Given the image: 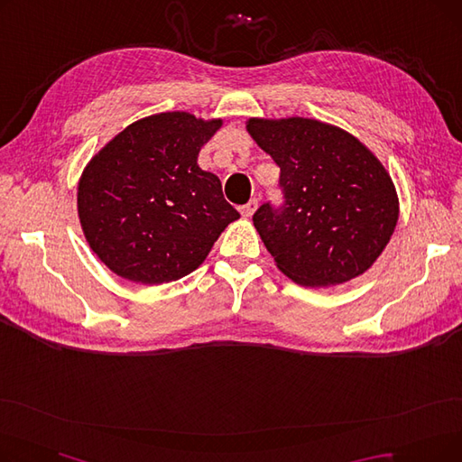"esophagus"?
<instances>
[{
    "instance_id": "1",
    "label": "esophagus",
    "mask_w": 462,
    "mask_h": 462,
    "mask_svg": "<svg viewBox=\"0 0 462 462\" xmlns=\"http://www.w3.org/2000/svg\"><path fill=\"white\" fill-rule=\"evenodd\" d=\"M256 208H258V200H256V199H251L245 206L239 208V211H241V215H244V217H251V215L256 211Z\"/></svg>"
}]
</instances>
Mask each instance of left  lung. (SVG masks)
I'll use <instances>...</instances> for the list:
<instances>
[{"mask_svg":"<svg viewBox=\"0 0 462 462\" xmlns=\"http://www.w3.org/2000/svg\"><path fill=\"white\" fill-rule=\"evenodd\" d=\"M281 168L284 204L253 215L277 268L301 286H335L365 273L395 232L392 176L354 134L309 117L247 119Z\"/></svg>","mask_w":462,"mask_h":462,"instance_id":"left-lung-1","label":"left lung"}]
</instances>
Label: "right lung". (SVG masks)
<instances>
[{"instance_id": "obj_1", "label": "right lung", "mask_w": 462, "mask_h": 462, "mask_svg": "<svg viewBox=\"0 0 462 462\" xmlns=\"http://www.w3.org/2000/svg\"><path fill=\"white\" fill-rule=\"evenodd\" d=\"M223 119L189 112L142 117L93 155L79 181L80 226L110 272L162 284L194 272L239 213L199 166Z\"/></svg>"}]
</instances>
